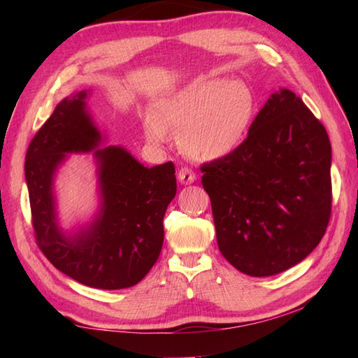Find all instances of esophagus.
Instances as JSON below:
<instances>
[{
  "label": "esophagus",
  "mask_w": 358,
  "mask_h": 358,
  "mask_svg": "<svg viewBox=\"0 0 358 358\" xmlns=\"http://www.w3.org/2000/svg\"><path fill=\"white\" fill-rule=\"evenodd\" d=\"M196 178V175L192 169H189V167H181L180 172H178V180L181 185H192Z\"/></svg>",
  "instance_id": "obj_1"
}]
</instances>
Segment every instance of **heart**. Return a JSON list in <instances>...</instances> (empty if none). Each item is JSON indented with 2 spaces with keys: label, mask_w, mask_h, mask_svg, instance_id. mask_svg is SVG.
Here are the masks:
<instances>
[{
  "label": "heart",
  "mask_w": 358,
  "mask_h": 358,
  "mask_svg": "<svg viewBox=\"0 0 358 358\" xmlns=\"http://www.w3.org/2000/svg\"><path fill=\"white\" fill-rule=\"evenodd\" d=\"M255 115L257 98L246 83L214 78L194 81L166 96L158 106L159 118L149 115L144 127L154 143H164L171 129L187 155L215 162L240 149Z\"/></svg>",
  "instance_id": "heart-1"
}]
</instances>
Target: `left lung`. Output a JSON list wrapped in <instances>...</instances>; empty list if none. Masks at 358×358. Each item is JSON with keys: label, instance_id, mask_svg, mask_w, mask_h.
Here are the masks:
<instances>
[{"label": "left lung", "instance_id": "left-lung-1", "mask_svg": "<svg viewBox=\"0 0 358 358\" xmlns=\"http://www.w3.org/2000/svg\"><path fill=\"white\" fill-rule=\"evenodd\" d=\"M220 252L269 277L313 252L331 218V143L300 96L272 94L237 152L201 166Z\"/></svg>", "mask_w": 358, "mask_h": 358}]
</instances>
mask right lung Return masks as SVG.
Wrapping results in <instances>:
<instances>
[{
    "label": "right lung",
    "mask_w": 358,
    "mask_h": 358,
    "mask_svg": "<svg viewBox=\"0 0 358 358\" xmlns=\"http://www.w3.org/2000/svg\"><path fill=\"white\" fill-rule=\"evenodd\" d=\"M86 96L81 90L64 98L29 144L24 172L32 226L58 271L90 287L124 289L146 277L162 252L163 218L177 194L175 166L144 167L120 146L95 150L100 212L92 224L66 235L57 222L53 175L66 154L90 152L101 141Z\"/></svg>",
    "instance_id": "right-lung-1"
}]
</instances>
